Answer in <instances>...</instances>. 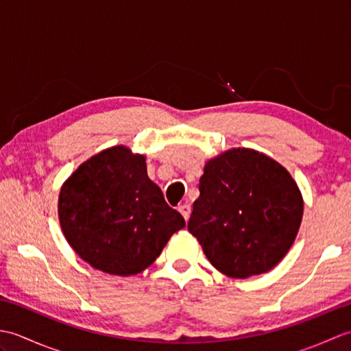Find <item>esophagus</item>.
<instances>
[{"label": "esophagus", "mask_w": 351, "mask_h": 351, "mask_svg": "<svg viewBox=\"0 0 351 351\" xmlns=\"http://www.w3.org/2000/svg\"><path fill=\"white\" fill-rule=\"evenodd\" d=\"M178 211H180L182 214V217L185 219V221H187L190 219V213H191V206L189 204H182L178 206Z\"/></svg>", "instance_id": "34e87169"}]
</instances>
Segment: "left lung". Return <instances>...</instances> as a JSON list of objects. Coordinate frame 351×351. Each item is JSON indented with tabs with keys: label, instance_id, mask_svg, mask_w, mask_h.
<instances>
[{
	"label": "left lung",
	"instance_id": "left-lung-1",
	"mask_svg": "<svg viewBox=\"0 0 351 351\" xmlns=\"http://www.w3.org/2000/svg\"><path fill=\"white\" fill-rule=\"evenodd\" d=\"M189 230L223 274L245 279L279 264L293 245L303 199L285 167L238 147L208 161Z\"/></svg>",
	"mask_w": 351,
	"mask_h": 351
}]
</instances>
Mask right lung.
Here are the masks:
<instances>
[{
  "label": "right lung",
  "instance_id": "add662e5",
  "mask_svg": "<svg viewBox=\"0 0 351 351\" xmlns=\"http://www.w3.org/2000/svg\"><path fill=\"white\" fill-rule=\"evenodd\" d=\"M58 219L81 259L117 276L143 271L185 226L149 180L145 156L125 146L106 149L73 171L60 190Z\"/></svg>",
  "mask_w": 351,
  "mask_h": 351
}]
</instances>
